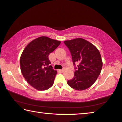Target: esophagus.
Wrapping results in <instances>:
<instances>
[{
    "label": "esophagus",
    "instance_id": "obj_1",
    "mask_svg": "<svg viewBox=\"0 0 122 122\" xmlns=\"http://www.w3.org/2000/svg\"><path fill=\"white\" fill-rule=\"evenodd\" d=\"M59 71L60 72H63V71H64V70H63V69H62V70H59Z\"/></svg>",
    "mask_w": 122,
    "mask_h": 122
}]
</instances>
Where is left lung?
<instances>
[{
  "mask_svg": "<svg viewBox=\"0 0 122 122\" xmlns=\"http://www.w3.org/2000/svg\"><path fill=\"white\" fill-rule=\"evenodd\" d=\"M72 55L74 65L78 62V68H75L74 77L67 81L69 86L76 90H84L95 82L102 70V61L99 50L89 41L83 38L66 41Z\"/></svg>",
  "mask_w": 122,
  "mask_h": 122,
  "instance_id": "1",
  "label": "left lung"
}]
</instances>
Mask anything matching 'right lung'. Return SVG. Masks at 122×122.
<instances>
[{
  "instance_id": "obj_1",
  "label": "right lung",
  "mask_w": 122,
  "mask_h": 122,
  "mask_svg": "<svg viewBox=\"0 0 122 122\" xmlns=\"http://www.w3.org/2000/svg\"><path fill=\"white\" fill-rule=\"evenodd\" d=\"M60 43L42 36L30 41L23 50L20 60L22 74L36 89L45 90L53 85L57 71L49 66V55Z\"/></svg>"
}]
</instances>
